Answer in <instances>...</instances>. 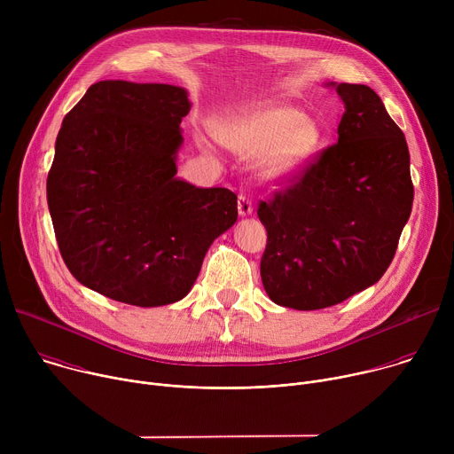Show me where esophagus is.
<instances>
[{"mask_svg": "<svg viewBox=\"0 0 454 454\" xmlns=\"http://www.w3.org/2000/svg\"><path fill=\"white\" fill-rule=\"evenodd\" d=\"M237 208H239V214H240L242 217H246V215H251V212H253V203H251V200H249L247 196H244V193H240L239 201H237Z\"/></svg>", "mask_w": 454, "mask_h": 454, "instance_id": "1", "label": "esophagus"}]
</instances>
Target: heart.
<instances>
[{
	"label": "heart",
	"mask_w": 454,
	"mask_h": 454,
	"mask_svg": "<svg viewBox=\"0 0 454 454\" xmlns=\"http://www.w3.org/2000/svg\"><path fill=\"white\" fill-rule=\"evenodd\" d=\"M214 135L242 156L262 154V174L271 181L298 172L321 144L319 123L289 106H268L217 121Z\"/></svg>",
	"instance_id": "heart-1"
}]
</instances>
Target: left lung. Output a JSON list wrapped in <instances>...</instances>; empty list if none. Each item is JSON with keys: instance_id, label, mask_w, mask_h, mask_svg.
I'll return each instance as SVG.
<instances>
[{"instance_id": "8db88e82", "label": "left lung", "mask_w": 454, "mask_h": 454, "mask_svg": "<svg viewBox=\"0 0 454 454\" xmlns=\"http://www.w3.org/2000/svg\"><path fill=\"white\" fill-rule=\"evenodd\" d=\"M336 91L345 104L338 144L256 210L268 230L264 289L298 310L325 309L373 286L394 261L413 205L408 144L379 95L347 82Z\"/></svg>"}]
</instances>
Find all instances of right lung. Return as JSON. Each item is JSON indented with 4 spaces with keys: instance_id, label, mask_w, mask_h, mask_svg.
Instances as JSON below:
<instances>
[{
    "instance_id": "1",
    "label": "right lung",
    "mask_w": 454,
    "mask_h": 454,
    "mask_svg": "<svg viewBox=\"0 0 454 454\" xmlns=\"http://www.w3.org/2000/svg\"><path fill=\"white\" fill-rule=\"evenodd\" d=\"M188 111L183 88L100 81L64 116L46 198L62 261L82 286L129 305L174 303L235 224L231 190L176 177Z\"/></svg>"
}]
</instances>
